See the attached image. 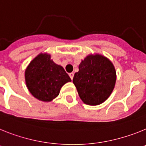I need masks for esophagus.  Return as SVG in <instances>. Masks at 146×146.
<instances>
[{"mask_svg":"<svg viewBox=\"0 0 146 146\" xmlns=\"http://www.w3.org/2000/svg\"><path fill=\"white\" fill-rule=\"evenodd\" d=\"M69 76H70V78H71V79H73V76H74V73H69Z\"/></svg>","mask_w":146,"mask_h":146,"instance_id":"esophagus-1","label":"esophagus"}]
</instances>
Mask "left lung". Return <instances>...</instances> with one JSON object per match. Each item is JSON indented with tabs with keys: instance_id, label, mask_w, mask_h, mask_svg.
<instances>
[{
	"instance_id": "obj_1",
	"label": "left lung",
	"mask_w": 146,
	"mask_h": 146,
	"mask_svg": "<svg viewBox=\"0 0 146 146\" xmlns=\"http://www.w3.org/2000/svg\"><path fill=\"white\" fill-rule=\"evenodd\" d=\"M78 69L73 82L82 101L91 106L104 102L116 82V71L111 61L100 54H90L82 61Z\"/></svg>"
}]
</instances>
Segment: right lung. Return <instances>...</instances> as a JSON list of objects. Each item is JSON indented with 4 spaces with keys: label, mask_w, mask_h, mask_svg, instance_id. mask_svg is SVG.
Returning <instances> with one entry per match:
<instances>
[{
    "label": "right lung",
    "mask_w": 146,
    "mask_h": 146,
    "mask_svg": "<svg viewBox=\"0 0 146 146\" xmlns=\"http://www.w3.org/2000/svg\"><path fill=\"white\" fill-rule=\"evenodd\" d=\"M26 84L34 97L51 101L59 94L64 84L71 82L62 66L50 59V55L40 54L31 61L25 72Z\"/></svg>",
    "instance_id": "add662e5"
}]
</instances>
